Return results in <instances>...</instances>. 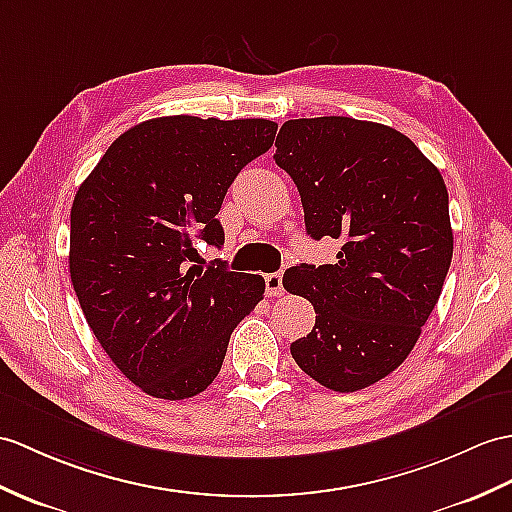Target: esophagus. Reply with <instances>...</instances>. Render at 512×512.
<instances>
[{
	"label": "esophagus",
	"instance_id": "obj_1",
	"mask_svg": "<svg viewBox=\"0 0 512 512\" xmlns=\"http://www.w3.org/2000/svg\"><path fill=\"white\" fill-rule=\"evenodd\" d=\"M266 294L268 296H281L283 294V275H281V272H272V275H266Z\"/></svg>",
	"mask_w": 512,
	"mask_h": 512
}]
</instances>
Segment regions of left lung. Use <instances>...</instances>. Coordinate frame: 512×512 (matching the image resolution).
I'll return each mask as SVG.
<instances>
[{
	"instance_id": "1",
	"label": "left lung",
	"mask_w": 512,
	"mask_h": 512,
	"mask_svg": "<svg viewBox=\"0 0 512 512\" xmlns=\"http://www.w3.org/2000/svg\"><path fill=\"white\" fill-rule=\"evenodd\" d=\"M275 146L307 233L340 242L334 264L285 270L283 288L316 310L290 353L320 386L362 390L408 358L441 296L454 253L445 181L399 130L353 117L288 120Z\"/></svg>"
}]
</instances>
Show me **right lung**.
I'll list each match as a JSON object with an SVG mask.
<instances>
[{"instance_id": "obj_1", "label": "right lung", "mask_w": 512, "mask_h": 512, "mask_svg": "<svg viewBox=\"0 0 512 512\" xmlns=\"http://www.w3.org/2000/svg\"><path fill=\"white\" fill-rule=\"evenodd\" d=\"M275 135L270 120L154 117L117 137L78 187L71 283L106 355L150 397L205 390L233 329L264 299V277L200 266L194 240L224 244L227 189Z\"/></svg>"}]
</instances>
